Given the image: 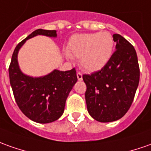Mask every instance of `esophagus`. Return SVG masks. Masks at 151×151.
I'll return each mask as SVG.
<instances>
[{
	"mask_svg": "<svg viewBox=\"0 0 151 151\" xmlns=\"http://www.w3.org/2000/svg\"><path fill=\"white\" fill-rule=\"evenodd\" d=\"M76 76H77L78 81H82V80H83V77H82V74L81 73V72H78V73L76 74Z\"/></svg>",
	"mask_w": 151,
	"mask_h": 151,
	"instance_id": "34e87169",
	"label": "esophagus"
}]
</instances>
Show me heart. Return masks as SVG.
<instances>
[{
	"mask_svg": "<svg viewBox=\"0 0 151 151\" xmlns=\"http://www.w3.org/2000/svg\"><path fill=\"white\" fill-rule=\"evenodd\" d=\"M114 40L109 32L75 35L70 39L67 54L79 58L82 69L89 72L101 70L113 55Z\"/></svg>",
	"mask_w": 151,
	"mask_h": 151,
	"instance_id": "obj_1",
	"label": "heart"
}]
</instances>
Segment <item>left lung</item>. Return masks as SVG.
Segmentation results:
<instances>
[{"instance_id":"8db88e82","label":"left lung","mask_w":151,"mask_h":151,"mask_svg":"<svg viewBox=\"0 0 151 151\" xmlns=\"http://www.w3.org/2000/svg\"><path fill=\"white\" fill-rule=\"evenodd\" d=\"M116 51L100 70L84 75L89 115L100 122L117 121L132 104L139 85L140 69L136 50L120 34L113 35Z\"/></svg>"}]
</instances>
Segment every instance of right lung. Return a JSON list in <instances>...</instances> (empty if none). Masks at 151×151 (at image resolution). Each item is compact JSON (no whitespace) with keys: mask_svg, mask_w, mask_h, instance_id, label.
I'll return each instance as SVG.
<instances>
[{"mask_svg":"<svg viewBox=\"0 0 151 151\" xmlns=\"http://www.w3.org/2000/svg\"><path fill=\"white\" fill-rule=\"evenodd\" d=\"M38 35L57 38V31L35 30L16 46L9 67L10 83L22 113L32 121L49 123L63 114L66 99L77 81V76L75 68L65 71L55 69L40 77L22 72L18 63L19 51L28 39Z\"/></svg>","mask_w":151,"mask_h":151,"instance_id":"1","label":"right lung"}]
</instances>
